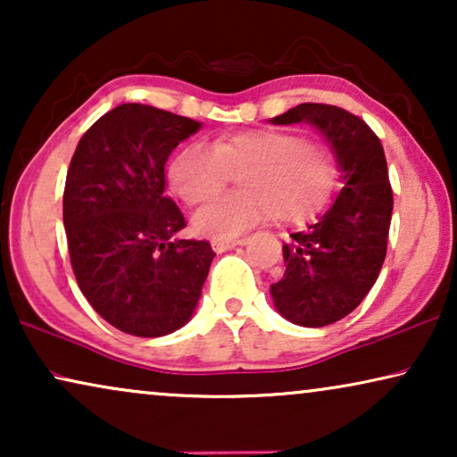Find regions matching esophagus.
Instances as JSON below:
<instances>
[{
  "label": "esophagus",
  "mask_w": 457,
  "mask_h": 457,
  "mask_svg": "<svg viewBox=\"0 0 457 457\" xmlns=\"http://www.w3.org/2000/svg\"><path fill=\"white\" fill-rule=\"evenodd\" d=\"M241 239H214L212 241V249H214L216 253H224L228 252V249H233L237 245H241Z\"/></svg>",
  "instance_id": "1"
}]
</instances>
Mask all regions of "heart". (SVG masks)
Wrapping results in <instances>:
<instances>
[{"mask_svg":"<svg viewBox=\"0 0 457 457\" xmlns=\"http://www.w3.org/2000/svg\"><path fill=\"white\" fill-rule=\"evenodd\" d=\"M241 174L243 191L230 193L193 214V228L210 239H235L277 212L302 222L322 210L339 180V164L327 149L289 130H247L222 137L214 147L191 143L170 164V183L185 204L210 202Z\"/></svg>","mask_w":457,"mask_h":457,"instance_id":"heart-1","label":"heart"}]
</instances>
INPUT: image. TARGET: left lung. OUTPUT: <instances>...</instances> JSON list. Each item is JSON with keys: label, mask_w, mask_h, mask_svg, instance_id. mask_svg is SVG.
I'll return each instance as SVG.
<instances>
[{"label": "left lung", "mask_w": 457, "mask_h": 457, "mask_svg": "<svg viewBox=\"0 0 457 457\" xmlns=\"http://www.w3.org/2000/svg\"><path fill=\"white\" fill-rule=\"evenodd\" d=\"M270 122L312 124L341 170V193L314 224L285 243V274L270 285L280 316L299 327H327L358 308L385 262L393 214L385 152L361 118L337 105L299 104Z\"/></svg>", "instance_id": "left-lung-1"}]
</instances>
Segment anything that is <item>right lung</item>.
<instances>
[{
	"mask_svg": "<svg viewBox=\"0 0 457 457\" xmlns=\"http://www.w3.org/2000/svg\"><path fill=\"white\" fill-rule=\"evenodd\" d=\"M202 122L122 104L80 137L64 187V228L77 283L93 310L135 337L191 320L214 260L208 241L177 239L185 216L164 195V166Z\"/></svg>",
	"mask_w": 457,
	"mask_h": 457,
	"instance_id": "obj_1",
	"label": "right lung"
}]
</instances>
